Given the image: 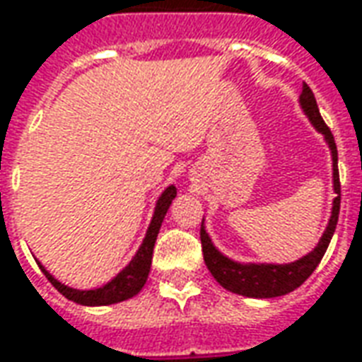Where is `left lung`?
<instances>
[{
  "label": "left lung",
  "instance_id": "left-lung-1",
  "mask_svg": "<svg viewBox=\"0 0 362 362\" xmlns=\"http://www.w3.org/2000/svg\"><path fill=\"white\" fill-rule=\"evenodd\" d=\"M300 102L303 112L311 119V124L325 136L329 148H331V156H333V187H335V193H337L335 201H333V213H331L327 228H325L321 240L315 246V250H311L308 256H303L298 262L278 264V266L276 264H238V262L228 260L226 256H223L214 248L209 234L205 233V228L201 224V246H203L206 268L224 290L238 293V296H246V298H278V296H286L296 288H300L301 284L308 280L313 274V270L319 266V262H321L329 243H331V236L335 233V226H337L339 206H341V183H339L335 138H333L327 124L321 118L315 96H313V92L305 82H303V90L300 94Z\"/></svg>",
  "mask_w": 362,
  "mask_h": 362
}]
</instances>
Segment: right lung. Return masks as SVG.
<instances>
[{
	"instance_id": "right-lung-1",
	"label": "right lung",
	"mask_w": 362,
	"mask_h": 362,
	"mask_svg": "<svg viewBox=\"0 0 362 362\" xmlns=\"http://www.w3.org/2000/svg\"><path fill=\"white\" fill-rule=\"evenodd\" d=\"M175 195L177 189L173 185L167 187L165 191H163V195L159 197V201H157L156 213H153V218H151V224H149L148 234H146V238H144V244L139 246L138 254L134 256V260L129 262L128 266L119 272L114 280L110 281V284H106V286L98 288V290H72L69 286H64L61 281L54 280L41 264H39V268L43 270V274L47 276V280L51 281L52 286L61 291L66 300L76 301V303H81V305H110V303H118V301L128 300L132 296H136V293L144 288L146 280H148L157 233H159V228H161V223H163V218H165L167 209L171 205V201L175 199Z\"/></svg>"
}]
</instances>
